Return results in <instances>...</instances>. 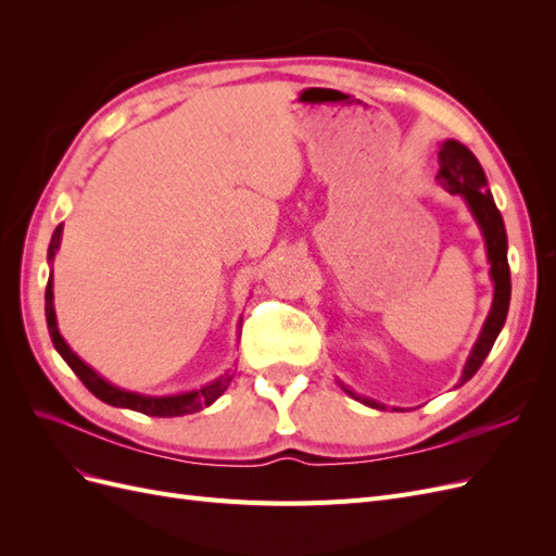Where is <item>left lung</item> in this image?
<instances>
[{"mask_svg": "<svg viewBox=\"0 0 556 556\" xmlns=\"http://www.w3.org/2000/svg\"><path fill=\"white\" fill-rule=\"evenodd\" d=\"M439 178L443 180V188L450 194H459L468 201L470 211H473L476 220L484 233L486 241V255H490V264H492V280H494V304L490 311V317L482 327L480 339L470 352V357L466 362L462 382L470 380L476 376L478 368L482 366V362L490 355V350L496 341L498 331L503 329V323H506L508 315V306H510V266H508V239H506V227H503V217L494 204V199L486 190V178L480 162L476 160V155L470 150L457 141H445L441 153H439ZM348 394H352L350 390H345ZM357 401L366 403L371 408H380L384 410L382 403H376L371 399H362L357 394H352Z\"/></svg>", "mask_w": 556, "mask_h": 556, "instance_id": "1", "label": "left lung"}]
</instances>
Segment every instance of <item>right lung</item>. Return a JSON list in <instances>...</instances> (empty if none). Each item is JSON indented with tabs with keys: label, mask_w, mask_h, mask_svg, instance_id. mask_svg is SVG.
I'll use <instances>...</instances> for the list:
<instances>
[{
	"label": "right lung",
	"mask_w": 556,
	"mask_h": 556,
	"mask_svg": "<svg viewBox=\"0 0 556 556\" xmlns=\"http://www.w3.org/2000/svg\"><path fill=\"white\" fill-rule=\"evenodd\" d=\"M60 233L62 227L55 229L53 241L48 245V257H55V250L60 245ZM46 323H48V333L53 339L55 350L62 355V359L72 366V371L80 378V382L88 387V390L102 399L104 403H111V406H121V408H129L137 410L143 415H153V417H178V415H188V413H197L201 408L211 406V403L220 396L227 384L231 382V376H225L220 380H215L211 384H206L204 390L197 392H188V394H178V396H143V394H134V392H125L117 390V387L109 384L102 376H97L88 364H83L74 352L70 350V345L64 343V339L58 331V323H55V308H53V278H48L46 285Z\"/></svg>",
	"instance_id": "obj_1"
}]
</instances>
